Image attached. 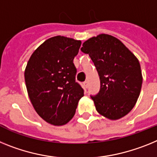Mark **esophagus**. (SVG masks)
<instances>
[{"label":"esophagus","mask_w":157,"mask_h":157,"mask_svg":"<svg viewBox=\"0 0 157 157\" xmlns=\"http://www.w3.org/2000/svg\"><path fill=\"white\" fill-rule=\"evenodd\" d=\"M84 87H85V88H88V81H84Z\"/></svg>","instance_id":"1"}]
</instances>
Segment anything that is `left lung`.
Returning <instances> with one entry per match:
<instances>
[{
	"mask_svg": "<svg viewBox=\"0 0 157 157\" xmlns=\"http://www.w3.org/2000/svg\"><path fill=\"white\" fill-rule=\"evenodd\" d=\"M81 51L93 62L100 80V90L91 95L96 111L105 118H122L135 106L142 84L141 65L123 43L107 34L90 38Z\"/></svg>",
	"mask_w": 157,
	"mask_h": 157,
	"instance_id": "8db88e82",
	"label": "left lung"
}]
</instances>
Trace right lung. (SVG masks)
<instances>
[{"mask_svg": "<svg viewBox=\"0 0 157 157\" xmlns=\"http://www.w3.org/2000/svg\"><path fill=\"white\" fill-rule=\"evenodd\" d=\"M80 40L54 36L31 54L24 72L28 96L35 111L46 122L63 126L74 116L84 90L75 80L73 59Z\"/></svg>", "mask_w": 157, "mask_h": 157, "instance_id": "1", "label": "right lung"}]
</instances>
